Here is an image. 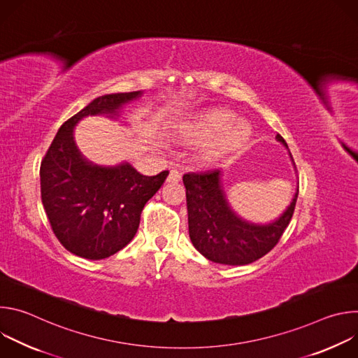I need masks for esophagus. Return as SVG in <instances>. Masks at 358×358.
<instances>
[{"label": "esophagus", "mask_w": 358, "mask_h": 358, "mask_svg": "<svg viewBox=\"0 0 358 358\" xmlns=\"http://www.w3.org/2000/svg\"><path fill=\"white\" fill-rule=\"evenodd\" d=\"M180 180H181V174L177 170H171L169 177H167V181L169 182H178Z\"/></svg>", "instance_id": "1"}]
</instances>
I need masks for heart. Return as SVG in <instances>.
<instances>
[{
    "instance_id": "b5f03b06",
    "label": "heart",
    "mask_w": 358,
    "mask_h": 358,
    "mask_svg": "<svg viewBox=\"0 0 358 358\" xmlns=\"http://www.w3.org/2000/svg\"><path fill=\"white\" fill-rule=\"evenodd\" d=\"M235 120V115L225 109H213L182 124L180 136L192 143L214 141L208 144L207 156L211 159L221 157L228 152L242 148L250 134V126L243 120Z\"/></svg>"
}]
</instances>
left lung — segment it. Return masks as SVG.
<instances>
[{
  "instance_id": "8db88e82",
  "label": "left lung",
  "mask_w": 358,
  "mask_h": 358,
  "mask_svg": "<svg viewBox=\"0 0 358 358\" xmlns=\"http://www.w3.org/2000/svg\"><path fill=\"white\" fill-rule=\"evenodd\" d=\"M276 138L287 147L280 134ZM221 177V170L184 174L189 238L194 248L215 264L248 265L279 242L294 213L299 187L290 206L276 221L259 225L241 218L231 208Z\"/></svg>"
}]
</instances>
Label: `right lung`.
<instances>
[{
	"label": "right lung",
	"instance_id": "right-lung-1",
	"mask_svg": "<svg viewBox=\"0 0 358 358\" xmlns=\"http://www.w3.org/2000/svg\"><path fill=\"white\" fill-rule=\"evenodd\" d=\"M141 90L99 96L58 130L41 163V198L50 228L65 249L86 259H105L136 235L145 202L169 171L143 176L129 163L103 167L89 162L73 140L86 116L115 117Z\"/></svg>",
	"mask_w": 358,
	"mask_h": 358
}]
</instances>
